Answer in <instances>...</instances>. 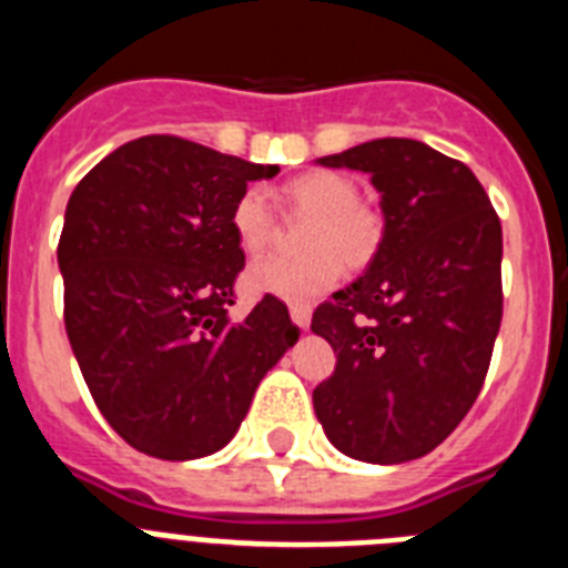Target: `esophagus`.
I'll return each mask as SVG.
<instances>
[{"label": "esophagus", "mask_w": 568, "mask_h": 568, "mask_svg": "<svg viewBox=\"0 0 568 568\" xmlns=\"http://www.w3.org/2000/svg\"><path fill=\"white\" fill-rule=\"evenodd\" d=\"M310 315H313L310 304H290V318L298 329H310Z\"/></svg>", "instance_id": "34e87169"}]
</instances>
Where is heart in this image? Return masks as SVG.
<instances>
[{"label": "heart", "mask_w": 568, "mask_h": 568, "mask_svg": "<svg viewBox=\"0 0 568 568\" xmlns=\"http://www.w3.org/2000/svg\"><path fill=\"white\" fill-rule=\"evenodd\" d=\"M281 199L290 210L313 215L304 233V255L270 253L255 258L244 273L247 287L258 295L284 301H310L341 278V262L361 267L373 258L381 241V222L373 210L358 204V187L346 175L318 170L295 175ZM275 215L267 193L258 187L239 195L233 207V233L241 250L258 253L273 239ZM339 255L335 256L334 253Z\"/></svg>", "instance_id": "1"}]
</instances>
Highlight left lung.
Instances as JSON below:
<instances>
[{
    "label": "left lung",
    "mask_w": 568,
    "mask_h": 568,
    "mask_svg": "<svg viewBox=\"0 0 568 568\" xmlns=\"http://www.w3.org/2000/svg\"><path fill=\"white\" fill-rule=\"evenodd\" d=\"M369 175L384 235L364 275L313 313L335 373L313 406L338 453L424 458L464 420L489 369L504 293L498 213L466 164L415 139H373L315 159Z\"/></svg>",
    "instance_id": "8db88e82"
}]
</instances>
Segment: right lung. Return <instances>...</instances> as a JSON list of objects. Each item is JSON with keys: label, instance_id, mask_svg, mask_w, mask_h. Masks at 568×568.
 I'll use <instances>...</instances> for the list:
<instances>
[{"label": "right lung", "instance_id": "right-lung-1", "mask_svg": "<svg viewBox=\"0 0 568 568\" xmlns=\"http://www.w3.org/2000/svg\"><path fill=\"white\" fill-rule=\"evenodd\" d=\"M273 164L175 135L104 155L64 210V327L90 395L133 449L195 460L233 440L261 378L298 341L264 295L233 321V207Z\"/></svg>", "mask_w": 568, "mask_h": 568}]
</instances>
